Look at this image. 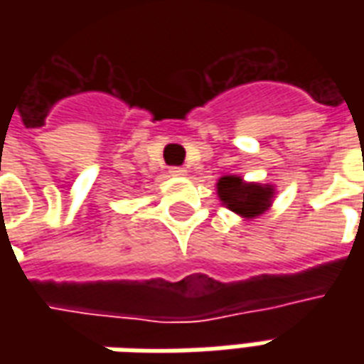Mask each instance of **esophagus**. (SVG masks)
<instances>
[{
    "label": "esophagus",
    "instance_id": "34e87169",
    "mask_svg": "<svg viewBox=\"0 0 364 364\" xmlns=\"http://www.w3.org/2000/svg\"><path fill=\"white\" fill-rule=\"evenodd\" d=\"M169 173L175 175V177H181V175L187 173V169L185 167H169Z\"/></svg>",
    "mask_w": 364,
    "mask_h": 364
}]
</instances>
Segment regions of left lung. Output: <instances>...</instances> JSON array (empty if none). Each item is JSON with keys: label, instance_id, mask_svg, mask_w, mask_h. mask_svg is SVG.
Segmentation results:
<instances>
[{"label": "left lung", "instance_id": "1", "mask_svg": "<svg viewBox=\"0 0 364 364\" xmlns=\"http://www.w3.org/2000/svg\"><path fill=\"white\" fill-rule=\"evenodd\" d=\"M218 195L230 210L242 214L245 218H252L267 210L273 189L261 187L257 183H244V179L228 175L218 181Z\"/></svg>", "mask_w": 364, "mask_h": 364}]
</instances>
